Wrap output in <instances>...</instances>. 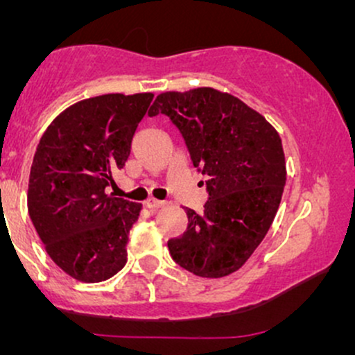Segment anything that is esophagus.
<instances>
[{
    "instance_id": "34e87169",
    "label": "esophagus",
    "mask_w": 355,
    "mask_h": 355,
    "mask_svg": "<svg viewBox=\"0 0 355 355\" xmlns=\"http://www.w3.org/2000/svg\"><path fill=\"white\" fill-rule=\"evenodd\" d=\"M145 205L148 207L150 210H158V209H164V207L166 205V202H164V200H157V198H148Z\"/></svg>"
}]
</instances>
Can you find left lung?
Wrapping results in <instances>:
<instances>
[{"label":"left lung","mask_w":355,"mask_h":355,"mask_svg":"<svg viewBox=\"0 0 355 355\" xmlns=\"http://www.w3.org/2000/svg\"><path fill=\"white\" fill-rule=\"evenodd\" d=\"M158 113L177 126L191 164L209 178L203 211L185 209L189 227L168 240L170 255L198 277L229 275L250 259L279 210L287 178L282 140L260 113L214 88L162 93L148 116Z\"/></svg>","instance_id":"obj_1"}]
</instances>
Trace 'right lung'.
I'll list each match as a JSON object with an SVG mask.
<instances>
[{"instance_id": "1", "label": "right lung", "mask_w": 355, "mask_h": 355, "mask_svg": "<svg viewBox=\"0 0 355 355\" xmlns=\"http://www.w3.org/2000/svg\"><path fill=\"white\" fill-rule=\"evenodd\" d=\"M152 100V93L81 100L51 121L36 146L28 211L53 262L81 282L107 280L126 263L141 205L108 187Z\"/></svg>"}]
</instances>
